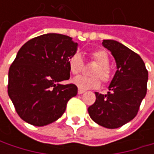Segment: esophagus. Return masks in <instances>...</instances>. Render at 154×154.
Returning <instances> with one entry per match:
<instances>
[{
    "label": "esophagus",
    "mask_w": 154,
    "mask_h": 154,
    "mask_svg": "<svg viewBox=\"0 0 154 154\" xmlns=\"http://www.w3.org/2000/svg\"><path fill=\"white\" fill-rule=\"evenodd\" d=\"M77 93H78V94H84V93H85V90H82V89H78Z\"/></svg>",
    "instance_id": "1"
}]
</instances>
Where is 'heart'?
Instances as JSON below:
<instances>
[{
  "mask_svg": "<svg viewBox=\"0 0 154 154\" xmlns=\"http://www.w3.org/2000/svg\"><path fill=\"white\" fill-rule=\"evenodd\" d=\"M90 59L96 63L92 69L90 77H75L73 83L80 89H94L100 86L101 80L107 84L112 78V70L109 67V57L104 50H94L90 52ZM68 67L71 74L78 75L84 67L81 56L75 53L68 60Z\"/></svg>",
  "mask_w": 154,
  "mask_h": 154,
  "instance_id": "1",
  "label": "heart"
}]
</instances>
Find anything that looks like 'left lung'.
<instances>
[{
  "mask_svg": "<svg viewBox=\"0 0 154 154\" xmlns=\"http://www.w3.org/2000/svg\"><path fill=\"white\" fill-rule=\"evenodd\" d=\"M103 45L113 55L117 71L107 94L95 93V103L88 108L91 119L102 127L118 128L132 120L147 91L148 71L137 53L114 40Z\"/></svg>",
  "mask_w": 154,
  "mask_h": 154,
  "instance_id": "8db88e82",
  "label": "left lung"
}]
</instances>
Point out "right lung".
<instances>
[{
    "label": "right lung",
    "mask_w": 154,
    "mask_h": 154,
    "mask_svg": "<svg viewBox=\"0 0 154 154\" xmlns=\"http://www.w3.org/2000/svg\"><path fill=\"white\" fill-rule=\"evenodd\" d=\"M77 46L68 35L45 34L19 49L9 69L8 94L24 121L43 127L62 116L77 94L76 85L60 84L69 79L68 60Z\"/></svg>",
    "instance_id": "right-lung-1"
}]
</instances>
